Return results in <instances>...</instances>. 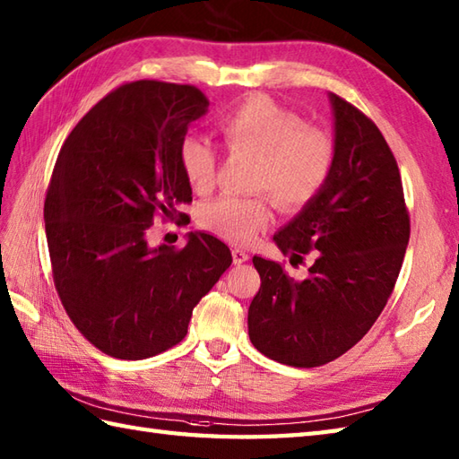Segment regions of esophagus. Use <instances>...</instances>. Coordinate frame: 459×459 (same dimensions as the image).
Returning <instances> with one entry per match:
<instances>
[{
  "mask_svg": "<svg viewBox=\"0 0 459 459\" xmlns=\"http://www.w3.org/2000/svg\"><path fill=\"white\" fill-rule=\"evenodd\" d=\"M231 257H233V263L236 264H241V263H246V261H249V253L246 251V249H241V247H236L231 251Z\"/></svg>",
  "mask_w": 459,
  "mask_h": 459,
  "instance_id": "1",
  "label": "esophagus"
}]
</instances>
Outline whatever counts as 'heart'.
<instances>
[{
    "label": "heart",
    "mask_w": 459,
    "mask_h": 459,
    "mask_svg": "<svg viewBox=\"0 0 459 459\" xmlns=\"http://www.w3.org/2000/svg\"><path fill=\"white\" fill-rule=\"evenodd\" d=\"M220 134L231 152L257 155L253 190L271 192L284 210H300L328 185L335 145L322 129L304 127L294 111L267 96H249L220 119ZM182 175L190 188L206 195L213 186L218 157L206 139L188 135L178 149ZM271 218L269 196H221L202 208L204 228L216 236L249 243Z\"/></svg>",
    "instance_id": "obj_1"
}]
</instances>
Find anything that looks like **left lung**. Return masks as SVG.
I'll list each match as a JSON object with an SVG mask.
<instances>
[{
	"label": "left lung",
	"instance_id": "obj_1",
	"mask_svg": "<svg viewBox=\"0 0 459 459\" xmlns=\"http://www.w3.org/2000/svg\"><path fill=\"white\" fill-rule=\"evenodd\" d=\"M335 165L328 185L274 233L290 264L310 257L308 277L253 257L261 287L249 304V340L267 358L318 368L351 350L379 318L411 238L401 172L383 134L330 94Z\"/></svg>",
	"mask_w": 459,
	"mask_h": 459
}]
</instances>
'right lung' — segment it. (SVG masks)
Instances as JSON below:
<instances>
[{"mask_svg":"<svg viewBox=\"0 0 459 459\" xmlns=\"http://www.w3.org/2000/svg\"><path fill=\"white\" fill-rule=\"evenodd\" d=\"M208 106L195 86L137 80L101 98L58 152L45 200L55 287L78 332L111 358L177 345L231 264L226 243L204 231L182 249L147 243L155 216L185 218L192 188L178 149Z\"/></svg>","mask_w":459,"mask_h":459,"instance_id":"obj_1","label":"right lung"}]
</instances>
